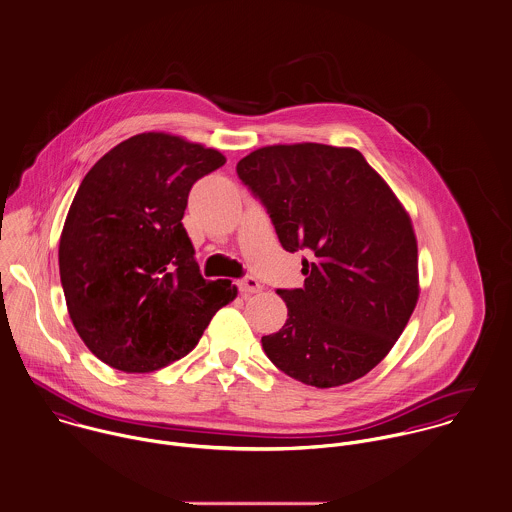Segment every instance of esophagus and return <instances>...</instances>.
<instances>
[{
  "instance_id": "obj_1",
  "label": "esophagus",
  "mask_w": 512,
  "mask_h": 512,
  "mask_svg": "<svg viewBox=\"0 0 512 512\" xmlns=\"http://www.w3.org/2000/svg\"><path fill=\"white\" fill-rule=\"evenodd\" d=\"M238 290L242 295H250V293H258L262 290L260 282L254 276H244L242 280H238Z\"/></svg>"
}]
</instances>
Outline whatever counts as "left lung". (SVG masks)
<instances>
[{
  "mask_svg": "<svg viewBox=\"0 0 512 512\" xmlns=\"http://www.w3.org/2000/svg\"><path fill=\"white\" fill-rule=\"evenodd\" d=\"M268 211L280 244L305 250L303 288L276 290L286 325L262 337L282 372L303 384H349L378 365L418 301V246L408 213L361 151L268 146L236 165Z\"/></svg>",
  "mask_w": 512,
  "mask_h": 512,
  "instance_id": "8db88e82",
  "label": "left lung"
}]
</instances>
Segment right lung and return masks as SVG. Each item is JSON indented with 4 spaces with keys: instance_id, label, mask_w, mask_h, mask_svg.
Returning a JSON list of instances; mask_svg holds the SVG:
<instances>
[{
    "instance_id": "add662e5",
    "label": "right lung",
    "mask_w": 512,
    "mask_h": 512,
    "mask_svg": "<svg viewBox=\"0 0 512 512\" xmlns=\"http://www.w3.org/2000/svg\"><path fill=\"white\" fill-rule=\"evenodd\" d=\"M226 163L217 149L138 134L82 179L59 244L74 329L106 365L151 372L195 349L230 280H205L183 226L191 187Z\"/></svg>"
}]
</instances>
